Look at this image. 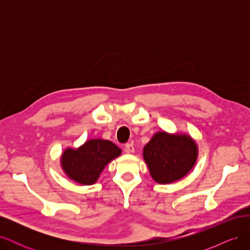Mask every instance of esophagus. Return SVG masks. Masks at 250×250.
I'll list each match as a JSON object with an SVG mask.
<instances>
[{"label": "esophagus", "mask_w": 250, "mask_h": 250, "mask_svg": "<svg viewBox=\"0 0 250 250\" xmlns=\"http://www.w3.org/2000/svg\"><path fill=\"white\" fill-rule=\"evenodd\" d=\"M124 151L126 153H133L134 152V147L132 144H126L124 146Z\"/></svg>", "instance_id": "obj_1"}]
</instances>
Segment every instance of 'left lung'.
<instances>
[{
	"label": "left lung",
	"instance_id": "left-lung-1",
	"mask_svg": "<svg viewBox=\"0 0 250 250\" xmlns=\"http://www.w3.org/2000/svg\"><path fill=\"white\" fill-rule=\"evenodd\" d=\"M143 156L150 175L158 184L179 180L191 171L198 156V147L188 134L156 132L144 147Z\"/></svg>",
	"mask_w": 250,
	"mask_h": 250
}]
</instances>
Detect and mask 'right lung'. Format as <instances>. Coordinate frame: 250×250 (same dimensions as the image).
Here are the masks:
<instances>
[{
  "mask_svg": "<svg viewBox=\"0 0 250 250\" xmlns=\"http://www.w3.org/2000/svg\"><path fill=\"white\" fill-rule=\"evenodd\" d=\"M121 152L122 150L110 141L88 140L77 149H65L60 163L70 179L83 186H89L96 183L105 166Z\"/></svg>",
  "mask_w": 250,
  "mask_h": 250,
  "instance_id": "right-lung-1",
  "label": "right lung"
}]
</instances>
